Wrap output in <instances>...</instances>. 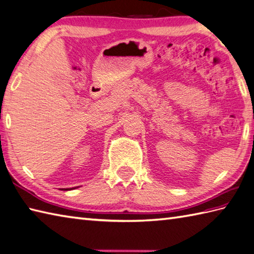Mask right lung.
I'll return each mask as SVG.
<instances>
[{"instance_id":"right-lung-1","label":"right lung","mask_w":254,"mask_h":254,"mask_svg":"<svg viewBox=\"0 0 254 254\" xmlns=\"http://www.w3.org/2000/svg\"><path fill=\"white\" fill-rule=\"evenodd\" d=\"M75 188H77V187H74V188H64V189H61V190H64V191H67V190H72V189H75Z\"/></svg>"}]
</instances>
